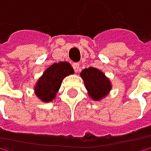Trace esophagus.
I'll return each mask as SVG.
<instances>
[{
	"mask_svg": "<svg viewBox=\"0 0 151 151\" xmlns=\"http://www.w3.org/2000/svg\"><path fill=\"white\" fill-rule=\"evenodd\" d=\"M79 66H80V64H79V63H77V62L73 63V68H74L75 72H76V73L79 71Z\"/></svg>",
	"mask_w": 151,
	"mask_h": 151,
	"instance_id": "1",
	"label": "esophagus"
}]
</instances>
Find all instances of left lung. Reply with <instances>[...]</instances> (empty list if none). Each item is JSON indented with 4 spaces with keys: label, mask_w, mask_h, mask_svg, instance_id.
Segmentation results:
<instances>
[{
    "label": "left lung",
    "mask_w": 151,
    "mask_h": 151,
    "mask_svg": "<svg viewBox=\"0 0 151 151\" xmlns=\"http://www.w3.org/2000/svg\"><path fill=\"white\" fill-rule=\"evenodd\" d=\"M80 76L84 81L88 95L93 101H100L105 98L112 88L110 78L96 68L89 67L83 69Z\"/></svg>",
    "instance_id": "obj_1"
}]
</instances>
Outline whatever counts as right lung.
<instances>
[{"instance_id": "obj_1", "label": "right lung", "mask_w": 151, "mask_h": 151, "mask_svg": "<svg viewBox=\"0 0 151 151\" xmlns=\"http://www.w3.org/2000/svg\"><path fill=\"white\" fill-rule=\"evenodd\" d=\"M74 69L67 61L52 64L47 68L34 86L37 97L44 103L53 101L60 88L62 80L66 76L74 74Z\"/></svg>"}]
</instances>
